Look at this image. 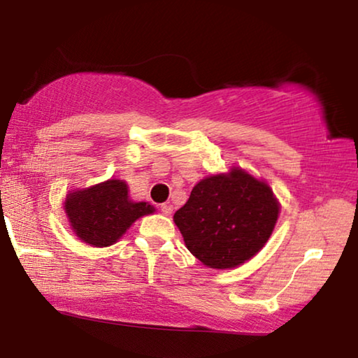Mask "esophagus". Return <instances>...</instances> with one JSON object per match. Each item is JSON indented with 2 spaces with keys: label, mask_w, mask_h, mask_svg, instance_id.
Segmentation results:
<instances>
[{
  "label": "esophagus",
  "mask_w": 358,
  "mask_h": 358,
  "mask_svg": "<svg viewBox=\"0 0 358 358\" xmlns=\"http://www.w3.org/2000/svg\"><path fill=\"white\" fill-rule=\"evenodd\" d=\"M161 212H163L166 217H169V215L173 213V205H171V203H163V205H161Z\"/></svg>",
  "instance_id": "obj_1"
}]
</instances>
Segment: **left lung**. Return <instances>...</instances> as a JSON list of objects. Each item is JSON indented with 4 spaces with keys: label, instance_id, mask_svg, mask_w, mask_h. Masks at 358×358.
Instances as JSON below:
<instances>
[{
    "label": "left lung",
    "instance_id": "8db88e82",
    "mask_svg": "<svg viewBox=\"0 0 358 358\" xmlns=\"http://www.w3.org/2000/svg\"><path fill=\"white\" fill-rule=\"evenodd\" d=\"M280 202L264 179L233 166L194 185L174 213L185 246L203 266L227 271L252 259L271 238Z\"/></svg>",
    "mask_w": 358,
    "mask_h": 358
}]
</instances>
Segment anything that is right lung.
I'll return each instance as SVG.
<instances>
[{
	"mask_svg": "<svg viewBox=\"0 0 358 358\" xmlns=\"http://www.w3.org/2000/svg\"><path fill=\"white\" fill-rule=\"evenodd\" d=\"M129 192V184L122 179L70 190L63 210L73 233L92 248L115 244L136 220L156 212L148 202H134Z\"/></svg>",
	"mask_w": 358,
	"mask_h": 358,
	"instance_id": "obj_1",
	"label": "right lung"
}]
</instances>
